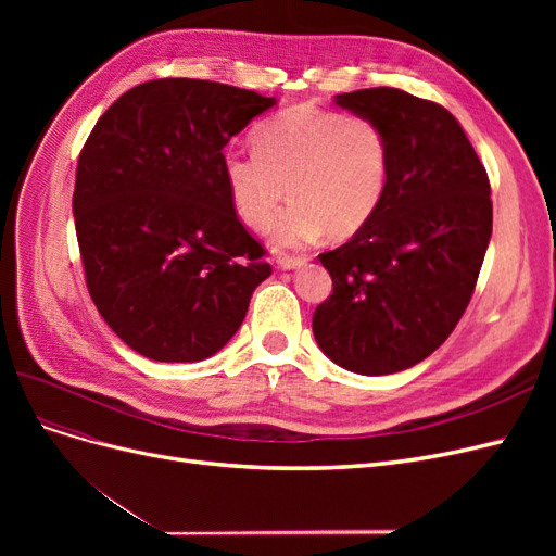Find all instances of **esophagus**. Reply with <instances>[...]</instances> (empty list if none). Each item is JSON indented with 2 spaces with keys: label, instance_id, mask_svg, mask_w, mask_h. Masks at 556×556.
Wrapping results in <instances>:
<instances>
[{
  "label": "esophagus",
  "instance_id": "obj_1",
  "mask_svg": "<svg viewBox=\"0 0 556 556\" xmlns=\"http://www.w3.org/2000/svg\"><path fill=\"white\" fill-rule=\"evenodd\" d=\"M306 264V257H280L278 260V266L282 268V271H292V268H299Z\"/></svg>",
  "mask_w": 556,
  "mask_h": 556
}]
</instances>
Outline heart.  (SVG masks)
Returning <instances> with one entry per match:
<instances>
[{
	"label": "heart",
	"mask_w": 556,
	"mask_h": 556,
	"mask_svg": "<svg viewBox=\"0 0 556 556\" xmlns=\"http://www.w3.org/2000/svg\"><path fill=\"white\" fill-rule=\"evenodd\" d=\"M257 148L223 155L227 194L239 220L264 229L285 197L271 231L280 250L301 248L327 231L333 241L359 233L390 190L392 150L382 127L359 113L292 106L257 127Z\"/></svg>",
	"instance_id": "heart-1"
}]
</instances>
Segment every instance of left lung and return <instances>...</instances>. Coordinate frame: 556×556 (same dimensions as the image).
<instances>
[{
    "label": "left lung",
    "mask_w": 556,
    "mask_h": 556,
    "mask_svg": "<svg viewBox=\"0 0 556 556\" xmlns=\"http://www.w3.org/2000/svg\"><path fill=\"white\" fill-rule=\"evenodd\" d=\"M336 104L382 127L392 178L374 220L319 255L333 292L313 333L333 364L387 376L441 348L473 296L492 239L490 178L441 104L396 88L336 94Z\"/></svg>",
    "instance_id": "1"
}]
</instances>
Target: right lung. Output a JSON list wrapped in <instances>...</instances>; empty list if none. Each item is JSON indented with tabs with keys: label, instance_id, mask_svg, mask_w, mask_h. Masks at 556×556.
<instances>
[{
	"label": "right lung",
	"instance_id": "1",
	"mask_svg": "<svg viewBox=\"0 0 556 556\" xmlns=\"http://www.w3.org/2000/svg\"><path fill=\"white\" fill-rule=\"evenodd\" d=\"M276 106L225 83L127 90L80 150L74 220L97 311L139 355L201 362L239 331L271 276L227 194L223 150Z\"/></svg>",
	"mask_w": 556,
	"mask_h": 556
}]
</instances>
